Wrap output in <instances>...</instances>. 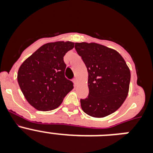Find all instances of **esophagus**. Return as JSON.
Here are the masks:
<instances>
[{"label":"esophagus","mask_w":153,"mask_h":153,"mask_svg":"<svg viewBox=\"0 0 153 153\" xmlns=\"http://www.w3.org/2000/svg\"><path fill=\"white\" fill-rule=\"evenodd\" d=\"M74 83H75V85H76L78 83V79L76 77H75L74 79Z\"/></svg>","instance_id":"obj_1"}]
</instances>
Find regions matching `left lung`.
I'll use <instances>...</instances> for the list:
<instances>
[{
	"label": "left lung",
	"instance_id": "left-lung-1",
	"mask_svg": "<svg viewBox=\"0 0 153 153\" xmlns=\"http://www.w3.org/2000/svg\"><path fill=\"white\" fill-rule=\"evenodd\" d=\"M88 72L89 96L81 108L90 117L102 118L122 106L129 89L130 70L117 51L97 43H76Z\"/></svg>",
	"mask_w": 153,
	"mask_h": 153
}]
</instances>
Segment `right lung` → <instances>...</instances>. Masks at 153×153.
Here are the masks:
<instances>
[{
  "label": "right lung",
  "instance_id": "obj_1",
  "mask_svg": "<svg viewBox=\"0 0 153 153\" xmlns=\"http://www.w3.org/2000/svg\"><path fill=\"white\" fill-rule=\"evenodd\" d=\"M74 47L70 41L47 43L23 62L17 81L24 97L40 111H50L60 106L73 83L65 78L63 56Z\"/></svg>",
  "mask_w": 153,
  "mask_h": 153
}]
</instances>
